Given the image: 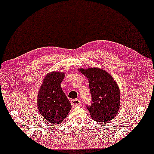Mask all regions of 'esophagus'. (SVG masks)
Instances as JSON below:
<instances>
[{"mask_svg": "<svg viewBox=\"0 0 154 154\" xmlns=\"http://www.w3.org/2000/svg\"><path fill=\"white\" fill-rule=\"evenodd\" d=\"M81 101L78 99H73L71 100V104L72 107H76L81 105Z\"/></svg>", "mask_w": 154, "mask_h": 154, "instance_id": "esophagus-1", "label": "esophagus"}]
</instances>
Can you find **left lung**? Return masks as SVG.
<instances>
[{
	"instance_id": "left-lung-1",
	"label": "left lung",
	"mask_w": 154,
	"mask_h": 154,
	"mask_svg": "<svg viewBox=\"0 0 154 154\" xmlns=\"http://www.w3.org/2000/svg\"><path fill=\"white\" fill-rule=\"evenodd\" d=\"M88 79L92 103L86 105L92 119L101 123L112 121L120 106V91L112 77L103 70L79 69Z\"/></svg>"
}]
</instances>
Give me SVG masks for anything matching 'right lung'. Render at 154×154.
<instances>
[{"label":"right lung","instance_id":"add662e5","mask_svg":"<svg viewBox=\"0 0 154 154\" xmlns=\"http://www.w3.org/2000/svg\"><path fill=\"white\" fill-rule=\"evenodd\" d=\"M64 76L63 73L57 72L48 74L38 91V110L45 120L54 125L63 121L72 108L61 88Z\"/></svg>","mask_w":154,"mask_h":154}]
</instances>
